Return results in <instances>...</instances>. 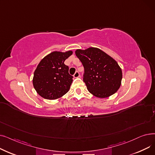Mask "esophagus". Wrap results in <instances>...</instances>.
<instances>
[{
	"label": "esophagus",
	"mask_w": 155,
	"mask_h": 155,
	"mask_svg": "<svg viewBox=\"0 0 155 155\" xmlns=\"http://www.w3.org/2000/svg\"><path fill=\"white\" fill-rule=\"evenodd\" d=\"M73 77H74L75 78H78V77H80V73H79V72H78V71H77L75 73V74L73 75Z\"/></svg>",
	"instance_id": "esophagus-1"
}]
</instances>
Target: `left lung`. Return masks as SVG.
<instances>
[{
	"instance_id": "8db88e82",
	"label": "left lung",
	"mask_w": 155,
	"mask_h": 155,
	"mask_svg": "<svg viewBox=\"0 0 155 155\" xmlns=\"http://www.w3.org/2000/svg\"><path fill=\"white\" fill-rule=\"evenodd\" d=\"M84 67V82L88 92L99 98L115 94L121 85L123 73L117 61L97 48L77 50Z\"/></svg>"
}]
</instances>
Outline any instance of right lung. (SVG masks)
<instances>
[{
    "mask_svg": "<svg viewBox=\"0 0 155 155\" xmlns=\"http://www.w3.org/2000/svg\"><path fill=\"white\" fill-rule=\"evenodd\" d=\"M73 53L53 51L41 60L34 73L32 84L37 93L44 99L54 100L67 94L73 81L69 68L64 61Z\"/></svg>",
    "mask_w": 155,
    "mask_h": 155,
    "instance_id": "obj_1",
    "label": "right lung"
}]
</instances>
